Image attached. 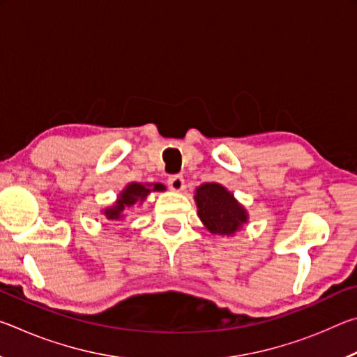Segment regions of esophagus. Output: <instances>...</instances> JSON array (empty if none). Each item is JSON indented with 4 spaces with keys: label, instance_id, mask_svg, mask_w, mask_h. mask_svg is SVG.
Segmentation results:
<instances>
[{
    "label": "esophagus",
    "instance_id": "esophagus-1",
    "mask_svg": "<svg viewBox=\"0 0 357 357\" xmlns=\"http://www.w3.org/2000/svg\"><path fill=\"white\" fill-rule=\"evenodd\" d=\"M168 187L174 192H183L185 189L184 178L181 174H173V176L168 178Z\"/></svg>",
    "mask_w": 357,
    "mask_h": 357
}]
</instances>
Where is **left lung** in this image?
<instances>
[{"instance_id":"1","label":"left lung","mask_w":357,"mask_h":357,"mask_svg":"<svg viewBox=\"0 0 357 357\" xmlns=\"http://www.w3.org/2000/svg\"><path fill=\"white\" fill-rule=\"evenodd\" d=\"M197 214L209 233L233 238L249 222V213L225 185L206 183L195 189Z\"/></svg>"}]
</instances>
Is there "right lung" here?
<instances>
[{
	"instance_id": "right-lung-1",
	"label": "right lung",
	"mask_w": 357,
	"mask_h": 357,
	"mask_svg": "<svg viewBox=\"0 0 357 357\" xmlns=\"http://www.w3.org/2000/svg\"><path fill=\"white\" fill-rule=\"evenodd\" d=\"M167 187L160 183L153 184H142V183H128L124 185V189L118 193L116 202L110 206H107L100 211L105 215L108 222H123L126 219L128 213L132 206H135L137 203H143L146 200V197L151 192H164Z\"/></svg>"
}]
</instances>
